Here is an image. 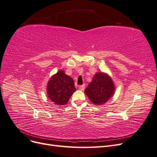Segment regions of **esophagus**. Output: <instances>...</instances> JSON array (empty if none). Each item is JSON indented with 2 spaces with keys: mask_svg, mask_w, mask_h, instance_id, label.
Returning a JSON list of instances; mask_svg holds the SVG:
<instances>
[{
  "mask_svg": "<svg viewBox=\"0 0 157 157\" xmlns=\"http://www.w3.org/2000/svg\"><path fill=\"white\" fill-rule=\"evenodd\" d=\"M79 89L80 90H82V91H83V90H84V89H85V85L83 84V85H81V86H80Z\"/></svg>",
  "mask_w": 157,
  "mask_h": 157,
  "instance_id": "obj_1",
  "label": "esophagus"
}]
</instances>
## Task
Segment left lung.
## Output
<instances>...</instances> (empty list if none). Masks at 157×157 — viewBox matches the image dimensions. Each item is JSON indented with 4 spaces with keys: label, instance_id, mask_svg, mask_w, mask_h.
<instances>
[{
    "label": "left lung",
    "instance_id": "left-lung-1",
    "mask_svg": "<svg viewBox=\"0 0 157 157\" xmlns=\"http://www.w3.org/2000/svg\"><path fill=\"white\" fill-rule=\"evenodd\" d=\"M115 89L113 80L107 74L98 73L94 76L84 92L94 104L100 105L113 96Z\"/></svg>",
    "mask_w": 157,
    "mask_h": 157
}]
</instances>
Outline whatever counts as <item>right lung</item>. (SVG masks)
I'll return each mask as SVG.
<instances>
[{"label":"right lung","instance_id":"1","mask_svg":"<svg viewBox=\"0 0 157 157\" xmlns=\"http://www.w3.org/2000/svg\"><path fill=\"white\" fill-rule=\"evenodd\" d=\"M75 91L74 80L61 70L52 76L47 85L48 97L57 105H64Z\"/></svg>","mask_w":157,"mask_h":157}]
</instances>
